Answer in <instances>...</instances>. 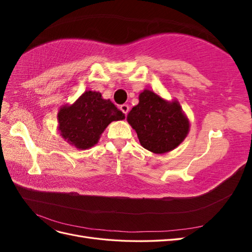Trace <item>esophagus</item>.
<instances>
[{"mask_svg": "<svg viewBox=\"0 0 252 252\" xmlns=\"http://www.w3.org/2000/svg\"><path fill=\"white\" fill-rule=\"evenodd\" d=\"M120 109H121L122 112L125 114V116H127V113L129 111V106L127 104H123V105L120 106Z\"/></svg>", "mask_w": 252, "mask_h": 252, "instance_id": "obj_1", "label": "esophagus"}]
</instances>
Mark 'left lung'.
<instances>
[{
	"label": "left lung",
	"mask_w": 252,
	"mask_h": 252,
	"mask_svg": "<svg viewBox=\"0 0 252 252\" xmlns=\"http://www.w3.org/2000/svg\"><path fill=\"white\" fill-rule=\"evenodd\" d=\"M139 104L127 116L142 146L155 154H165L186 138L189 122L178 102L168 103L151 90H144Z\"/></svg>",
	"instance_id": "left-lung-1"
}]
</instances>
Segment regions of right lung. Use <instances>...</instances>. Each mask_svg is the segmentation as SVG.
Instances as JSON below:
<instances>
[{
  "mask_svg": "<svg viewBox=\"0 0 252 252\" xmlns=\"http://www.w3.org/2000/svg\"><path fill=\"white\" fill-rule=\"evenodd\" d=\"M58 118L61 135L77 148L88 149L112 121L123 120L125 114L100 93L86 91L74 104L61 108Z\"/></svg>",
  "mask_w": 252,
  "mask_h": 252,
  "instance_id": "add662e5",
  "label": "right lung"
}]
</instances>
